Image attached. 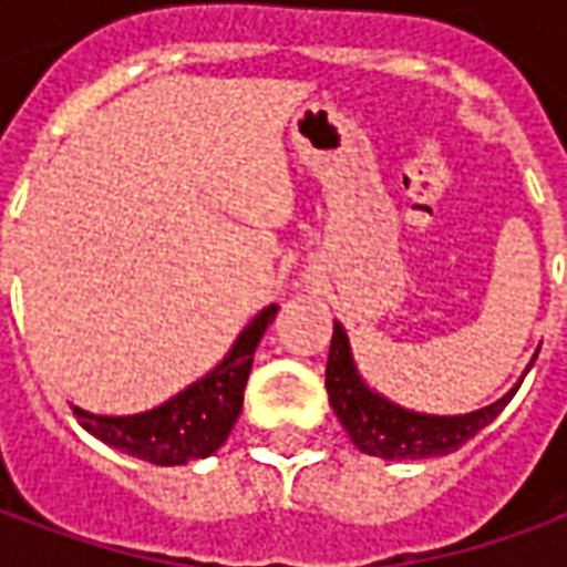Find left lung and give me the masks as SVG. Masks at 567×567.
Wrapping results in <instances>:
<instances>
[{
	"label": "left lung",
	"mask_w": 567,
	"mask_h": 567,
	"mask_svg": "<svg viewBox=\"0 0 567 567\" xmlns=\"http://www.w3.org/2000/svg\"><path fill=\"white\" fill-rule=\"evenodd\" d=\"M535 358L528 361L525 373L532 370ZM525 373L516 380L511 392L501 394L495 404L480 406L474 413H462V416L416 413V410H406V406L389 401L377 389H370L355 364L349 333H346L340 321H333L324 389H328V398H331L333 413H337L340 425L346 427V434L358 450L377 455V458H389V462L392 458H413L416 462V458L450 455V452H455L462 443L474 437L476 431H483L504 406L511 404L516 389L523 385Z\"/></svg>",
	"instance_id": "1"
}]
</instances>
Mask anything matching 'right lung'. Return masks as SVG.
Segmentation results:
<instances>
[{
	"label": "right lung",
	"mask_w": 567,
	"mask_h": 567,
	"mask_svg": "<svg viewBox=\"0 0 567 567\" xmlns=\"http://www.w3.org/2000/svg\"><path fill=\"white\" fill-rule=\"evenodd\" d=\"M276 312H279L276 303L260 309L239 331L227 355L206 377L190 382L187 389L154 410L133 416H103L72 406V413L87 434L142 462L173 467V464L209 458L243 413V392L251 373L255 349L264 331L270 328V321L276 319Z\"/></svg>",
	"instance_id": "add662e5"
}]
</instances>
